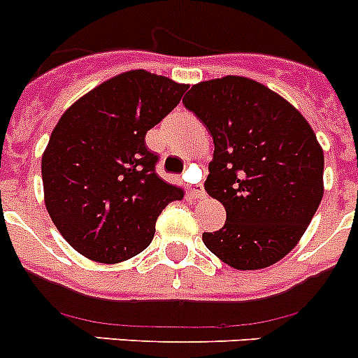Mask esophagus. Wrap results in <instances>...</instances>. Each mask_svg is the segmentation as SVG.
Here are the masks:
<instances>
[{
  "label": "esophagus",
  "mask_w": 358,
  "mask_h": 358,
  "mask_svg": "<svg viewBox=\"0 0 358 358\" xmlns=\"http://www.w3.org/2000/svg\"><path fill=\"white\" fill-rule=\"evenodd\" d=\"M188 195L192 199H204L206 197V192L201 188V186H195V185H189L188 188Z\"/></svg>",
  "instance_id": "esophagus-1"
}]
</instances>
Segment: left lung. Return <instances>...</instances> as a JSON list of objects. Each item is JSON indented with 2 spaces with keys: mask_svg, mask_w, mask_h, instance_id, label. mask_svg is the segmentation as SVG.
<instances>
[{
  "mask_svg": "<svg viewBox=\"0 0 358 358\" xmlns=\"http://www.w3.org/2000/svg\"><path fill=\"white\" fill-rule=\"evenodd\" d=\"M182 103L213 136L204 188L226 208V224L202 242L238 271L274 265L301 240L324 194L315 132L292 103L248 77L199 82Z\"/></svg>",
  "mask_w": 358,
  "mask_h": 358,
  "instance_id": "obj_1",
  "label": "left lung"
}]
</instances>
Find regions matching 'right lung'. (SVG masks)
<instances>
[{
  "label": "right lung",
  "mask_w": 358,
  "mask_h": 358,
  "mask_svg": "<svg viewBox=\"0 0 358 358\" xmlns=\"http://www.w3.org/2000/svg\"><path fill=\"white\" fill-rule=\"evenodd\" d=\"M186 84L145 69L102 82L66 109L44 148V204L66 242L100 264L125 262L154 238L182 188L156 173L145 134L181 102Z\"/></svg>",
  "instance_id": "add662e5"
}]
</instances>
